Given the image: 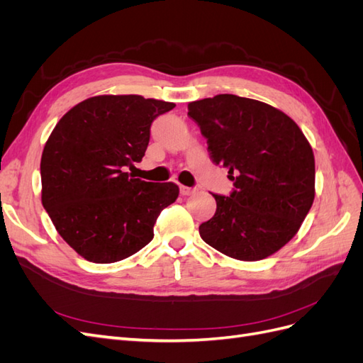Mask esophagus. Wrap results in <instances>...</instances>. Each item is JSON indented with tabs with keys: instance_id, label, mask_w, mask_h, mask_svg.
I'll use <instances>...</instances> for the list:
<instances>
[{
	"instance_id": "1",
	"label": "esophagus",
	"mask_w": 363,
	"mask_h": 363,
	"mask_svg": "<svg viewBox=\"0 0 363 363\" xmlns=\"http://www.w3.org/2000/svg\"><path fill=\"white\" fill-rule=\"evenodd\" d=\"M195 192H196V188H188V186H180V194H182L183 196L192 195V194H195Z\"/></svg>"
}]
</instances>
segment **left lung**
Segmentation results:
<instances>
[{
	"label": "left lung",
	"mask_w": 363,
	"mask_h": 363,
	"mask_svg": "<svg viewBox=\"0 0 363 363\" xmlns=\"http://www.w3.org/2000/svg\"><path fill=\"white\" fill-rule=\"evenodd\" d=\"M211 159L235 189L212 194L216 212L200 225L206 244L238 260H262L296 235L315 199V157L300 127L279 108L221 94L189 103Z\"/></svg>",
	"instance_id": "8db88e82"
}]
</instances>
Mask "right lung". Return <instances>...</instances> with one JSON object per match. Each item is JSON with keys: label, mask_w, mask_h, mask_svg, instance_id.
<instances>
[{"label": "right lung", "mask_w": 363, "mask_h": 363, "mask_svg": "<svg viewBox=\"0 0 363 363\" xmlns=\"http://www.w3.org/2000/svg\"><path fill=\"white\" fill-rule=\"evenodd\" d=\"M140 95H100L74 106L54 127L40 159L42 204L82 257L113 263L151 242L156 219L179 196L175 183L135 179L150 127L174 108Z\"/></svg>", "instance_id": "right-lung-1"}]
</instances>
